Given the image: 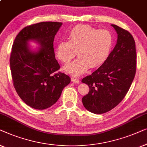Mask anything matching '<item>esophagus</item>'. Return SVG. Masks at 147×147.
Returning <instances> with one entry per match:
<instances>
[{
    "instance_id": "obj_1",
    "label": "esophagus",
    "mask_w": 147,
    "mask_h": 147,
    "mask_svg": "<svg viewBox=\"0 0 147 147\" xmlns=\"http://www.w3.org/2000/svg\"><path fill=\"white\" fill-rule=\"evenodd\" d=\"M71 81L73 82V83H79L80 82V81H79V80L78 79V78H74V77H72L71 78Z\"/></svg>"
}]
</instances>
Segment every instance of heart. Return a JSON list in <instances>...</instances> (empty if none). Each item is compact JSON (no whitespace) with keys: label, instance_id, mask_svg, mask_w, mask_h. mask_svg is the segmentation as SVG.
<instances>
[{"label":"heart","instance_id":"heart-1","mask_svg":"<svg viewBox=\"0 0 147 147\" xmlns=\"http://www.w3.org/2000/svg\"><path fill=\"white\" fill-rule=\"evenodd\" d=\"M115 38L109 30H99L89 25L79 24L69 32V41L61 40L55 47V55L59 61L68 63L77 54L73 63L66 65L64 71L73 76H80L90 67L102 65L112 51Z\"/></svg>","mask_w":147,"mask_h":147}]
</instances>
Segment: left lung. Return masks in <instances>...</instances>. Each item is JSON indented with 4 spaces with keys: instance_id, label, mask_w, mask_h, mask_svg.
Here are the masks:
<instances>
[{
    "instance_id": "obj_1",
    "label": "left lung",
    "mask_w": 147,
    "mask_h": 147,
    "mask_svg": "<svg viewBox=\"0 0 147 147\" xmlns=\"http://www.w3.org/2000/svg\"><path fill=\"white\" fill-rule=\"evenodd\" d=\"M118 34L115 48L96 71L82 78L89 87L82 98L86 110L102 114L112 110L125 98L136 73V47L129 31L111 24Z\"/></svg>"
}]
</instances>
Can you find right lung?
Here are the masks:
<instances>
[{"label":"right lung","mask_w":147,"mask_h":147,"mask_svg":"<svg viewBox=\"0 0 147 147\" xmlns=\"http://www.w3.org/2000/svg\"><path fill=\"white\" fill-rule=\"evenodd\" d=\"M62 22H42L27 26L14 39L10 57L12 81L16 92L28 106L38 110L49 108L61 96L71 78L62 73L55 59L53 42ZM40 45L31 51L28 42Z\"/></svg>","instance_id":"right-lung-1"}]
</instances>
